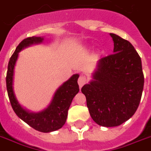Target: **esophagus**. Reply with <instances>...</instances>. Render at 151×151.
I'll list each match as a JSON object with an SVG mask.
<instances>
[{
    "label": "esophagus",
    "instance_id": "esophagus-1",
    "mask_svg": "<svg viewBox=\"0 0 151 151\" xmlns=\"http://www.w3.org/2000/svg\"><path fill=\"white\" fill-rule=\"evenodd\" d=\"M86 78L85 76H83V75H81L80 76H79V79H78V83H79V87L81 88L82 86H83L84 84L86 83Z\"/></svg>",
    "mask_w": 151,
    "mask_h": 151
}]
</instances>
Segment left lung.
Segmentation results:
<instances>
[{"mask_svg": "<svg viewBox=\"0 0 151 151\" xmlns=\"http://www.w3.org/2000/svg\"><path fill=\"white\" fill-rule=\"evenodd\" d=\"M113 53L102 57L82 93L91 118L103 127H116L130 119L142 97L144 76L139 55L128 41L110 34Z\"/></svg>", "mask_w": 151, "mask_h": 151, "instance_id": "obj_1", "label": "left lung"}]
</instances>
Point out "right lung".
<instances>
[{"label":"right lung","mask_w":151,"mask_h":151,"mask_svg":"<svg viewBox=\"0 0 151 151\" xmlns=\"http://www.w3.org/2000/svg\"><path fill=\"white\" fill-rule=\"evenodd\" d=\"M42 37H29L23 39L12 55L8 65L6 76L7 91L12 107L16 114L34 129L41 132H50L62 128L66 122L68 111L72 99L79 91L77 83L79 75L75 74L57 89L51 103L47 108L39 113H30L22 107L17 101L13 91L14 68L19 52L24 48L33 44L42 42Z\"/></svg>","instance_id":"obj_1"}]
</instances>
